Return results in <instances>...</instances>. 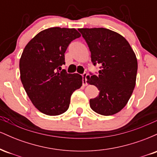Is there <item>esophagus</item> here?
<instances>
[{"mask_svg":"<svg viewBox=\"0 0 157 157\" xmlns=\"http://www.w3.org/2000/svg\"><path fill=\"white\" fill-rule=\"evenodd\" d=\"M87 76L88 75L86 73H83L82 74V85L84 86H87Z\"/></svg>","mask_w":157,"mask_h":157,"instance_id":"1","label":"esophagus"}]
</instances>
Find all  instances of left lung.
<instances>
[{
	"mask_svg": "<svg viewBox=\"0 0 157 157\" xmlns=\"http://www.w3.org/2000/svg\"><path fill=\"white\" fill-rule=\"evenodd\" d=\"M91 52L99 75L87 77L88 83L100 91L90 100L94 111L104 116L118 113L128 102L136 85L137 60L129 43L117 32L105 28L79 29Z\"/></svg>",
	"mask_w": 157,
	"mask_h": 157,
	"instance_id": "obj_1",
	"label": "left lung"
}]
</instances>
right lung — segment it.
I'll use <instances>...</instances> for the list:
<instances>
[{"instance_id": "right-lung-1", "label": "right lung", "mask_w": 157, "mask_h": 157, "mask_svg": "<svg viewBox=\"0 0 157 157\" xmlns=\"http://www.w3.org/2000/svg\"><path fill=\"white\" fill-rule=\"evenodd\" d=\"M80 36L75 29L52 27L39 32L23 49L19 63L21 82L43 113L57 116L66 112L71 94L82 86L81 75L61 71L68 45Z\"/></svg>"}]
</instances>
